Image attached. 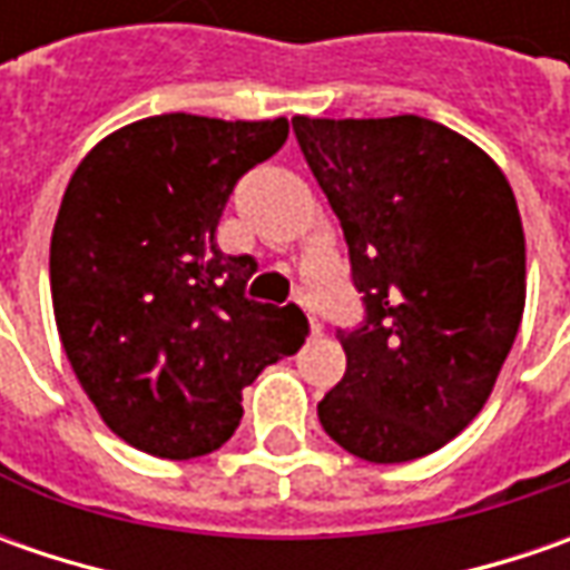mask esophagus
Returning a JSON list of instances; mask_svg holds the SVG:
<instances>
[{
  "mask_svg": "<svg viewBox=\"0 0 570 570\" xmlns=\"http://www.w3.org/2000/svg\"><path fill=\"white\" fill-rule=\"evenodd\" d=\"M307 320H311V336H320V333H323V326H320V320L314 317L311 311H307Z\"/></svg>",
  "mask_w": 570,
  "mask_h": 570,
  "instance_id": "34e87169",
  "label": "esophagus"
}]
</instances>
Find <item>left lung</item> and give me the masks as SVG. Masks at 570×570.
I'll list each match as a JSON object with an SVG mask.
<instances>
[{"label":"left lung","mask_w":570,"mask_h":570,"mask_svg":"<svg viewBox=\"0 0 570 570\" xmlns=\"http://www.w3.org/2000/svg\"><path fill=\"white\" fill-rule=\"evenodd\" d=\"M340 218L364 323L340 330L323 431L367 463L444 448L482 412L527 304V240L501 167L425 117H295Z\"/></svg>","instance_id":"1"}]
</instances>
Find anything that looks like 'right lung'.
<instances>
[{"label": "right lung", "mask_w": 570, "mask_h": 570, "mask_svg": "<svg viewBox=\"0 0 570 570\" xmlns=\"http://www.w3.org/2000/svg\"><path fill=\"white\" fill-rule=\"evenodd\" d=\"M285 139V117L161 114L100 139L66 187L50 240L56 330L104 425L136 450H218L244 386L304 345L295 304L244 297L256 259L215 244L234 184Z\"/></svg>", "instance_id": "1"}]
</instances>
